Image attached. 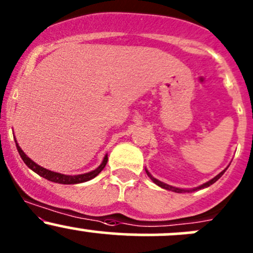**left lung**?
<instances>
[{"mask_svg":"<svg viewBox=\"0 0 253 253\" xmlns=\"http://www.w3.org/2000/svg\"><path fill=\"white\" fill-rule=\"evenodd\" d=\"M225 172V169L224 171H222L220 172L219 174L218 175H216V177L213 178V179H211V180H209V182L207 183H205V184H203L201 185V187H199V188H196V189H194V190H198V189H203V188H207V187H210V185L211 184H213L214 182H217L218 179H219L220 177H222L223 175V173H224ZM147 174L149 175V177H150V179L153 180L154 183H155V184H158L159 187H161V188H164V189H167V190H172V191H174V193H183V191H187V190H183V189H179V188H174V187H171V185H169V184H165V183H162V182H160V180H158L156 179V178H154L153 175H151L150 173H149V172L147 171Z\"/></svg>","mask_w":253,"mask_h":253,"instance_id":"obj_1","label":"left lung"}]
</instances>
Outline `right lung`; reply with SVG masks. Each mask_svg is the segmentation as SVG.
Here are the masks:
<instances>
[{
	"label": "right lung",
	"mask_w": 253,
	"mask_h": 253,
	"mask_svg": "<svg viewBox=\"0 0 253 253\" xmlns=\"http://www.w3.org/2000/svg\"><path fill=\"white\" fill-rule=\"evenodd\" d=\"M15 145H17L18 153H19L20 158L23 159V161L25 162V165L29 167V169H33V171L35 172V173H37L39 175H41V177H43V178H46V179L50 180V182L60 183V184H78V183L87 182V180L92 179V178H94L95 175L99 174L100 172L103 171V169H104V167H105L106 162H108V155H105L104 160H103L102 164H100V166L98 167V169H95L94 171L88 172V173L78 174V175L62 174V173H58V172L49 171V169H43V167L39 166V165H37L36 162H34L33 160H31V159H29L28 156L25 155V153H24V151L21 150L19 145H18V143H15Z\"/></svg>",
	"instance_id": "obj_1"
}]
</instances>
